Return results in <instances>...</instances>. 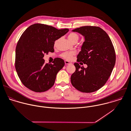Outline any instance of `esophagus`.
I'll return each mask as SVG.
<instances>
[{
    "instance_id": "obj_1",
    "label": "esophagus",
    "mask_w": 131,
    "mask_h": 131,
    "mask_svg": "<svg viewBox=\"0 0 131 131\" xmlns=\"http://www.w3.org/2000/svg\"><path fill=\"white\" fill-rule=\"evenodd\" d=\"M64 62H65V64H69L71 63L70 62H69L68 61H67V60H66V61H64Z\"/></svg>"
}]
</instances>
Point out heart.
Wrapping results in <instances>:
<instances>
[{
    "label": "heart",
    "instance_id": "heart-1",
    "mask_svg": "<svg viewBox=\"0 0 131 131\" xmlns=\"http://www.w3.org/2000/svg\"><path fill=\"white\" fill-rule=\"evenodd\" d=\"M79 37L78 35L75 32H71L68 36V38L69 40L72 43H73L74 42H77L78 40H79ZM57 42H58V40H56L55 41L54 46H55L56 45ZM74 55V53H73V52H70V53L66 52V53H63L61 55V57L66 60H70L72 58V57Z\"/></svg>",
    "mask_w": 131,
    "mask_h": 131
}]
</instances>
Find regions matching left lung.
Returning <instances> with one entry per match:
<instances>
[{"label":"left lung","instance_id":"left-lung-1","mask_svg":"<svg viewBox=\"0 0 131 131\" xmlns=\"http://www.w3.org/2000/svg\"><path fill=\"white\" fill-rule=\"evenodd\" d=\"M84 37L77 61L75 72L71 77L72 85L80 91L89 93L103 87L110 76L116 61L115 50L107 34L97 26H85L72 30Z\"/></svg>","mask_w":131,"mask_h":131}]
</instances>
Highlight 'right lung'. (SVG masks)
<instances>
[{
	"mask_svg": "<svg viewBox=\"0 0 131 131\" xmlns=\"http://www.w3.org/2000/svg\"><path fill=\"white\" fill-rule=\"evenodd\" d=\"M69 30L36 23L24 31L16 48L15 68L25 87L41 92L53 86L56 75L64 66V61L56 58L53 63H45L44 54L53 52L54 42Z\"/></svg>",
	"mask_w": 131,
	"mask_h": 131,
	"instance_id": "add662e5",
	"label": "right lung"
}]
</instances>
